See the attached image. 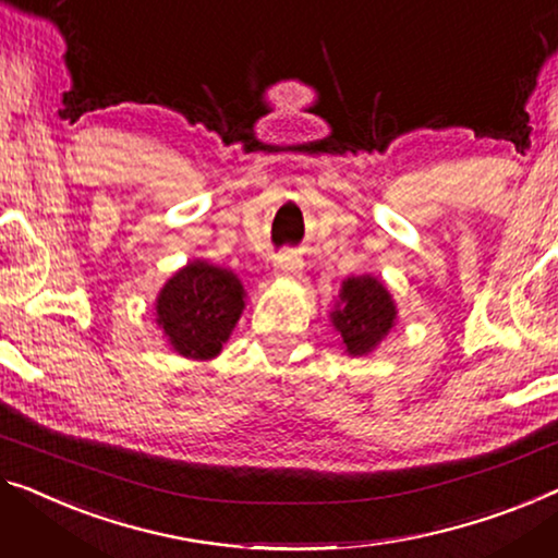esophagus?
Listing matches in <instances>:
<instances>
[{
    "instance_id": "34e87169",
    "label": "esophagus",
    "mask_w": 558,
    "mask_h": 558,
    "mask_svg": "<svg viewBox=\"0 0 558 558\" xmlns=\"http://www.w3.org/2000/svg\"><path fill=\"white\" fill-rule=\"evenodd\" d=\"M303 260L295 253H282L276 260V276L278 278H298L301 276Z\"/></svg>"
}]
</instances>
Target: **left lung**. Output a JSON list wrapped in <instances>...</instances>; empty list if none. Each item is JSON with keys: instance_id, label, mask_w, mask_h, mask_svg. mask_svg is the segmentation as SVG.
Instances as JSON below:
<instances>
[{"instance_id": "8db88e82", "label": "left lung", "mask_w": 558, "mask_h": 558, "mask_svg": "<svg viewBox=\"0 0 558 558\" xmlns=\"http://www.w3.org/2000/svg\"><path fill=\"white\" fill-rule=\"evenodd\" d=\"M396 320L398 305L384 280L365 272V276H351L340 282L330 323L340 336L345 355L351 359L371 355L396 328Z\"/></svg>"}]
</instances>
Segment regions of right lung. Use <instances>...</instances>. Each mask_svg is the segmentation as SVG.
I'll return each mask as SVG.
<instances>
[{"mask_svg":"<svg viewBox=\"0 0 558 558\" xmlns=\"http://www.w3.org/2000/svg\"><path fill=\"white\" fill-rule=\"evenodd\" d=\"M243 311L245 288L235 272L207 260H190L157 293L155 323L182 359L213 361Z\"/></svg>","mask_w":558,"mask_h":558,"instance_id":"obj_1","label":"right lung"}]
</instances>
